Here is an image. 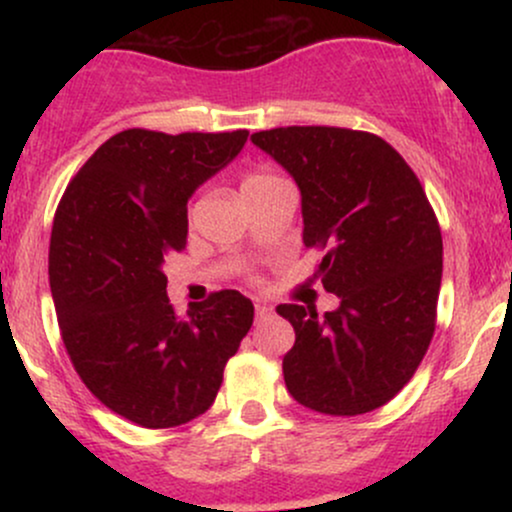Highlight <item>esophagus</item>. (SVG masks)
I'll list each match as a JSON object with an SVG mask.
<instances>
[{
    "label": "esophagus",
    "instance_id": "obj_1",
    "mask_svg": "<svg viewBox=\"0 0 512 512\" xmlns=\"http://www.w3.org/2000/svg\"><path fill=\"white\" fill-rule=\"evenodd\" d=\"M272 305H267V303H262V301H257L255 303V315H257V320H262V317H267V315H272Z\"/></svg>",
    "mask_w": 512,
    "mask_h": 512
}]
</instances>
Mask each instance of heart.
<instances>
[{"mask_svg":"<svg viewBox=\"0 0 512 512\" xmlns=\"http://www.w3.org/2000/svg\"><path fill=\"white\" fill-rule=\"evenodd\" d=\"M286 182L281 175H276L274 170L260 168V170H252V173L245 175L243 180V195H250V192H260V190H269V187L281 185Z\"/></svg>","mask_w":512,"mask_h":512,"instance_id":"1","label":"heart"}]
</instances>
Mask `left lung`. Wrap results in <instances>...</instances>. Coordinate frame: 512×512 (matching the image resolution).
I'll return each mask as SVG.
<instances>
[{
	"instance_id": "obj_1",
	"label": "left lung",
	"mask_w": 512,
	"mask_h": 512,
	"mask_svg": "<svg viewBox=\"0 0 512 512\" xmlns=\"http://www.w3.org/2000/svg\"><path fill=\"white\" fill-rule=\"evenodd\" d=\"M252 144L301 187L303 243L322 252L317 276L339 308L284 303L293 325L286 390L303 407L358 416L409 383L436 332L443 236L424 187L378 134L276 127Z\"/></svg>"
}]
</instances>
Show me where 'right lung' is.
I'll return each instance as SVG.
<instances>
[{
	"mask_svg": "<svg viewBox=\"0 0 512 512\" xmlns=\"http://www.w3.org/2000/svg\"><path fill=\"white\" fill-rule=\"evenodd\" d=\"M245 139L248 129H125L98 146L57 204L50 289L64 349L88 390L142 428L202 416L252 327L255 305L233 289L178 315L161 269L185 250L187 199Z\"/></svg>",
	"mask_w": 512,
	"mask_h": 512,
	"instance_id": "1",
	"label": "right lung"
}]
</instances>
